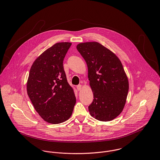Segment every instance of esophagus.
Masks as SVG:
<instances>
[{"label": "esophagus", "instance_id": "esophagus-1", "mask_svg": "<svg viewBox=\"0 0 160 160\" xmlns=\"http://www.w3.org/2000/svg\"><path fill=\"white\" fill-rule=\"evenodd\" d=\"M76 88H77L78 91H81V89H82V86H81V84L78 85V86H76Z\"/></svg>", "mask_w": 160, "mask_h": 160}]
</instances>
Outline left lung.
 I'll list each match as a JSON object with an SVG mask.
<instances>
[{
    "mask_svg": "<svg viewBox=\"0 0 160 160\" xmlns=\"http://www.w3.org/2000/svg\"><path fill=\"white\" fill-rule=\"evenodd\" d=\"M77 50L85 60L93 94L89 106L92 117L110 121L120 114L125 105L129 82L122 65L111 50L97 42L80 43Z\"/></svg>",
    "mask_w": 160,
    "mask_h": 160,
    "instance_id": "1",
    "label": "left lung"
}]
</instances>
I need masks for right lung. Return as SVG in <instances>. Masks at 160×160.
Here are the masks:
<instances>
[{
  "label": "right lung",
  "mask_w": 160,
  "mask_h": 160,
  "mask_svg": "<svg viewBox=\"0 0 160 160\" xmlns=\"http://www.w3.org/2000/svg\"><path fill=\"white\" fill-rule=\"evenodd\" d=\"M71 46L70 42L54 44L36 59L30 69L28 95L36 111L51 124L68 120L76 102L63 64Z\"/></svg>",
  "instance_id": "add662e5"
}]
</instances>
